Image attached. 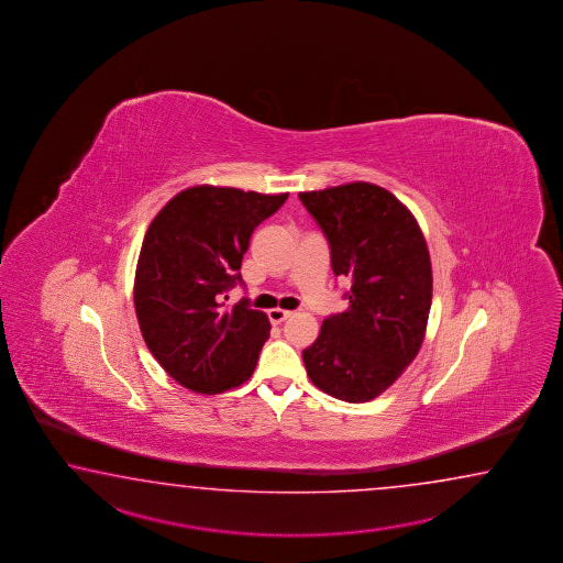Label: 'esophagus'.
<instances>
[{"mask_svg": "<svg viewBox=\"0 0 563 563\" xmlns=\"http://www.w3.org/2000/svg\"><path fill=\"white\" fill-rule=\"evenodd\" d=\"M267 316H269V322L282 323L286 322L287 318H291V311L279 310V308H274V310L267 311Z\"/></svg>", "mask_w": 563, "mask_h": 563, "instance_id": "34e87169", "label": "esophagus"}]
</instances>
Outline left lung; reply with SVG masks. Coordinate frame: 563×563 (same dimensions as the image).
<instances>
[{
	"mask_svg": "<svg viewBox=\"0 0 563 563\" xmlns=\"http://www.w3.org/2000/svg\"><path fill=\"white\" fill-rule=\"evenodd\" d=\"M330 245L334 276L352 282L350 308L328 316L301 352L311 383L366 402L395 383L419 352L431 311L432 272L417 219L371 183L299 192Z\"/></svg>",
	"mask_w": 563,
	"mask_h": 563,
	"instance_id": "left-lung-1",
	"label": "left lung"
}]
</instances>
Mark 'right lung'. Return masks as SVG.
Returning a JSON list of instances; mask_svg holds the SVG:
<instances>
[{
    "label": "right lung",
    "mask_w": 563,
    "mask_h": 563,
    "mask_svg": "<svg viewBox=\"0 0 563 563\" xmlns=\"http://www.w3.org/2000/svg\"><path fill=\"white\" fill-rule=\"evenodd\" d=\"M284 195L191 187L173 197L144 235L134 277V308L144 342L170 378L216 395L245 383L269 338L264 311L243 298L241 260L253 229L286 203Z\"/></svg>",
    "instance_id": "right-lung-1"
}]
</instances>
